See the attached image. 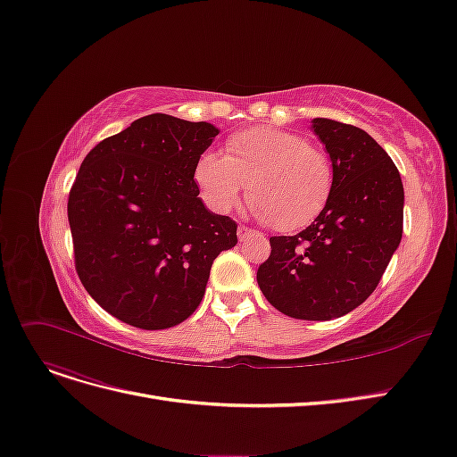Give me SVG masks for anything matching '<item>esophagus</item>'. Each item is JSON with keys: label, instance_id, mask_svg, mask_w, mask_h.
Returning a JSON list of instances; mask_svg holds the SVG:
<instances>
[{"label": "esophagus", "instance_id": "esophagus-1", "mask_svg": "<svg viewBox=\"0 0 457 457\" xmlns=\"http://www.w3.org/2000/svg\"><path fill=\"white\" fill-rule=\"evenodd\" d=\"M249 236H253V230L247 228V227H244V225H240V227H238V238H240V242L247 240Z\"/></svg>", "mask_w": 457, "mask_h": 457}]
</instances>
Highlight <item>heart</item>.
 I'll return each instance as SVG.
<instances>
[{
  "label": "heart",
  "mask_w": 457,
  "mask_h": 457,
  "mask_svg": "<svg viewBox=\"0 0 457 457\" xmlns=\"http://www.w3.org/2000/svg\"><path fill=\"white\" fill-rule=\"evenodd\" d=\"M195 183L219 213L238 206L247 187L251 213L276 230L295 232L323 212L333 191V164L304 136L259 127L234 134L225 156L200 154Z\"/></svg>",
  "instance_id": "heart-1"
}]
</instances>
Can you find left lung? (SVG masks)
<instances>
[{"label": "left lung", "mask_w": 457, "mask_h": 457, "mask_svg": "<svg viewBox=\"0 0 457 457\" xmlns=\"http://www.w3.org/2000/svg\"><path fill=\"white\" fill-rule=\"evenodd\" d=\"M333 164V191L313 223L272 236L257 283L276 310L327 321L363 304L401 244L404 191L397 166L357 127L313 119Z\"/></svg>", "instance_id": "1"}]
</instances>
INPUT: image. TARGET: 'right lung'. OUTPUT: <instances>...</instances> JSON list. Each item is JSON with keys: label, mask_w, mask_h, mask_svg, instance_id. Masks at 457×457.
<instances>
[{"label": "right lung", "mask_w": 457, "mask_h": 457, "mask_svg": "<svg viewBox=\"0 0 457 457\" xmlns=\"http://www.w3.org/2000/svg\"><path fill=\"white\" fill-rule=\"evenodd\" d=\"M219 129L164 113L105 137L79 168L68 219L79 279L105 312L156 330L202 303L236 223L204 206L195 164Z\"/></svg>", "instance_id": "obj_1"}]
</instances>
